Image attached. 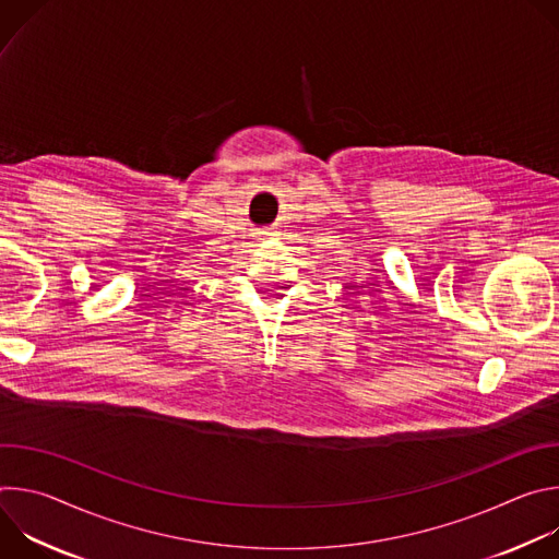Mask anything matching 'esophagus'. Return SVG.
<instances>
[{"label": "esophagus", "instance_id": "esophagus-1", "mask_svg": "<svg viewBox=\"0 0 559 559\" xmlns=\"http://www.w3.org/2000/svg\"><path fill=\"white\" fill-rule=\"evenodd\" d=\"M263 234H272V231H263Z\"/></svg>", "mask_w": 559, "mask_h": 559}]
</instances>
